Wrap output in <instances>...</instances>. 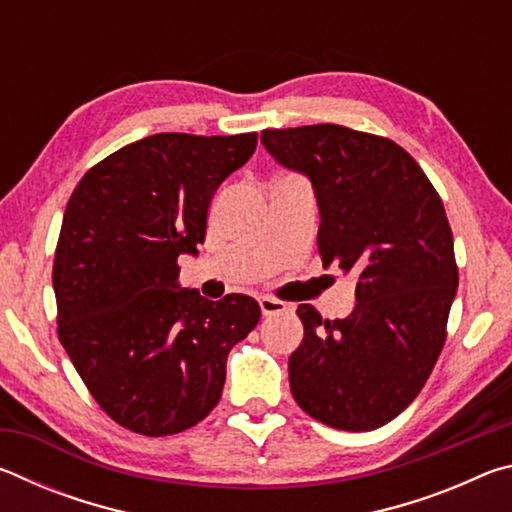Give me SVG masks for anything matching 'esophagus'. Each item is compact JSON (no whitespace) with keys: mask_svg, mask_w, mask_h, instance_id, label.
<instances>
[{"mask_svg":"<svg viewBox=\"0 0 512 512\" xmlns=\"http://www.w3.org/2000/svg\"><path fill=\"white\" fill-rule=\"evenodd\" d=\"M259 309H262L264 316H275V314H284V311H289V305L275 298H262L259 300Z\"/></svg>","mask_w":512,"mask_h":512,"instance_id":"34e87169","label":"esophagus"}]
</instances>
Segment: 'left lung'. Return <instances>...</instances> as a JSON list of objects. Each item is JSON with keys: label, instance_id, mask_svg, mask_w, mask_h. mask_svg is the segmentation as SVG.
I'll use <instances>...</instances> for the list:
<instances>
[{"label": "left lung", "instance_id": "obj_1", "mask_svg": "<svg viewBox=\"0 0 512 512\" xmlns=\"http://www.w3.org/2000/svg\"><path fill=\"white\" fill-rule=\"evenodd\" d=\"M262 144L314 185L323 266L357 275L348 318L298 307L305 339L289 359L291 393L327 427H384L418 397L447 341L458 266L443 201L388 137L316 124L271 128Z\"/></svg>", "mask_w": 512, "mask_h": 512}]
</instances>
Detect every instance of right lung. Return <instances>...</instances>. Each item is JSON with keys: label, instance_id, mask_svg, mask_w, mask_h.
Wrapping results in <instances>:
<instances>
[{"label": "right lung", "instance_id": "add662e5", "mask_svg": "<svg viewBox=\"0 0 512 512\" xmlns=\"http://www.w3.org/2000/svg\"><path fill=\"white\" fill-rule=\"evenodd\" d=\"M257 133H158L110 153L76 185L54 257L58 339L90 395L142 436H173L221 400L230 350L259 305L180 289L178 257L205 241L212 196Z\"/></svg>", "mask_w": 512, "mask_h": 512}]
</instances>
